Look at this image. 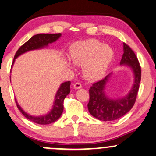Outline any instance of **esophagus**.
I'll return each mask as SVG.
<instances>
[{
	"label": "esophagus",
	"mask_w": 156,
	"mask_h": 156,
	"mask_svg": "<svg viewBox=\"0 0 156 156\" xmlns=\"http://www.w3.org/2000/svg\"><path fill=\"white\" fill-rule=\"evenodd\" d=\"M82 87V84L80 83V82H76V83H75L74 85V87L75 89H76V90L80 89Z\"/></svg>",
	"instance_id": "obj_1"
}]
</instances>
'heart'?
<instances>
[{"label": "heart", "instance_id": "1", "mask_svg": "<svg viewBox=\"0 0 156 156\" xmlns=\"http://www.w3.org/2000/svg\"><path fill=\"white\" fill-rule=\"evenodd\" d=\"M71 59L77 66H83V74L90 80H99L107 72L114 58L110 46L102 44L96 39L77 41L72 45Z\"/></svg>", "mask_w": 156, "mask_h": 156}]
</instances>
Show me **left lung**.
Listing matches in <instances>:
<instances>
[{
  "mask_svg": "<svg viewBox=\"0 0 156 156\" xmlns=\"http://www.w3.org/2000/svg\"><path fill=\"white\" fill-rule=\"evenodd\" d=\"M120 64L129 67L134 77L132 87L126 96L117 98H111L107 96L106 86L110 80L112 73L93 84L89 90L90 101L87 104L89 112L102 121H112L120 118L131 110L136 101L141 80V67L135 53L125 43Z\"/></svg>",
  "mask_w": 156,
  "mask_h": 156,
  "instance_id": "obj_1",
  "label": "left lung"
}]
</instances>
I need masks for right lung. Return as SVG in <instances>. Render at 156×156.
Returning a JSON list of instances; mask_svg holds the SVG:
<instances>
[{
	"instance_id": "obj_1",
	"label": "right lung",
	"mask_w": 156,
	"mask_h": 156,
	"mask_svg": "<svg viewBox=\"0 0 156 156\" xmlns=\"http://www.w3.org/2000/svg\"><path fill=\"white\" fill-rule=\"evenodd\" d=\"M60 36H61V34H40L35 35L20 47L17 52H16L15 55H14L12 66L15 62L16 58H17L21 55L29 52V51L44 48L49 45V44H52L53 42L56 41ZM70 81L65 82L60 85L58 91H57L55 96V101L54 103H53L52 108L46 115H41V116H34V115L27 114L26 112H25L22 109V107H20L15 99L16 106H17L19 110L21 112L22 114L25 118L30 121L35 122V123L40 124V125H47V124L52 123V122H55L61 116L62 113H63V101L66 96H68L70 93Z\"/></svg>"
}]
</instances>
